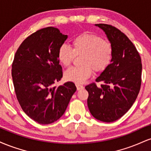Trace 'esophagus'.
Masks as SVG:
<instances>
[{"label":"esophagus","instance_id":"1","mask_svg":"<svg viewBox=\"0 0 151 151\" xmlns=\"http://www.w3.org/2000/svg\"><path fill=\"white\" fill-rule=\"evenodd\" d=\"M76 86H77V90H81L82 89H84V86L79 84H76Z\"/></svg>","mask_w":151,"mask_h":151}]
</instances>
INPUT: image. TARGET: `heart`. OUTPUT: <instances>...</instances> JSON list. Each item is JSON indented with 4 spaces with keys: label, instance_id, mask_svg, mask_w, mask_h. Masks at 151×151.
<instances>
[{
    "label": "heart",
    "instance_id": "heart-1",
    "mask_svg": "<svg viewBox=\"0 0 151 151\" xmlns=\"http://www.w3.org/2000/svg\"><path fill=\"white\" fill-rule=\"evenodd\" d=\"M72 49L67 45H62L58 50L59 61L65 67L70 66L75 56H82L81 66L72 67L66 70L67 80L75 83H83L93 72H102L111 63L114 47L109 41L90 32H84L72 40Z\"/></svg>",
    "mask_w": 151,
    "mask_h": 151
}]
</instances>
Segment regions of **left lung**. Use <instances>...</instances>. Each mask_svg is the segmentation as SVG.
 <instances>
[{"mask_svg":"<svg viewBox=\"0 0 151 151\" xmlns=\"http://www.w3.org/2000/svg\"><path fill=\"white\" fill-rule=\"evenodd\" d=\"M105 32L114 47L111 63L96 81L85 86L87 105L95 119L113 122L120 119L136 101L141 85L142 64L136 47L125 34L107 24H96Z\"/></svg>","mask_w":151,"mask_h":151,"instance_id":"left-lung-1","label":"left lung"}]
</instances>
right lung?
Instances as JSON below:
<instances>
[{
    "label": "right lung",
    "instance_id": "right-lung-1",
    "mask_svg": "<svg viewBox=\"0 0 151 151\" xmlns=\"http://www.w3.org/2000/svg\"><path fill=\"white\" fill-rule=\"evenodd\" d=\"M67 38L56 27H47L28 36L15 52L12 64L15 95L23 111L38 124L58 120L77 90L72 81L52 86L63 75L58 50Z\"/></svg>",
    "mask_w": 151,
    "mask_h": 151
}]
</instances>
